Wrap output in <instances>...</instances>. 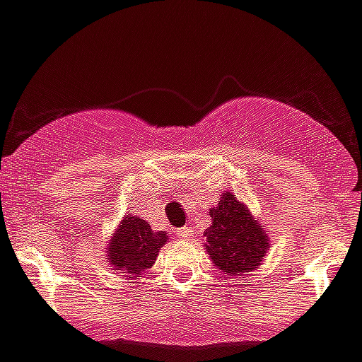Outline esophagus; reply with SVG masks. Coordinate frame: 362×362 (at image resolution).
<instances>
[{
	"instance_id": "esophagus-1",
	"label": "esophagus",
	"mask_w": 362,
	"mask_h": 362,
	"mask_svg": "<svg viewBox=\"0 0 362 362\" xmlns=\"http://www.w3.org/2000/svg\"><path fill=\"white\" fill-rule=\"evenodd\" d=\"M177 235H178V238H191L193 237V229L187 228V226H184V228L177 229Z\"/></svg>"
}]
</instances>
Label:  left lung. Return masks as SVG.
Masks as SVG:
<instances>
[{"instance_id": "left-lung-1", "label": "left lung", "mask_w": 362, "mask_h": 362, "mask_svg": "<svg viewBox=\"0 0 362 362\" xmlns=\"http://www.w3.org/2000/svg\"><path fill=\"white\" fill-rule=\"evenodd\" d=\"M209 215L211 226L204 237L215 266L228 275H242L260 266L268 250V237L262 226L251 218L250 209L242 206L235 194L224 193Z\"/></svg>"}]
</instances>
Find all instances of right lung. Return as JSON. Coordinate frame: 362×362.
<instances>
[{
  "instance_id": "right-lung-1",
  "label": "right lung",
  "mask_w": 362,
  "mask_h": 362,
  "mask_svg": "<svg viewBox=\"0 0 362 362\" xmlns=\"http://www.w3.org/2000/svg\"><path fill=\"white\" fill-rule=\"evenodd\" d=\"M165 240L168 235L153 231L146 220L127 215L109 244V260L112 268L125 273V276L140 275L155 264Z\"/></svg>"
}]
</instances>
